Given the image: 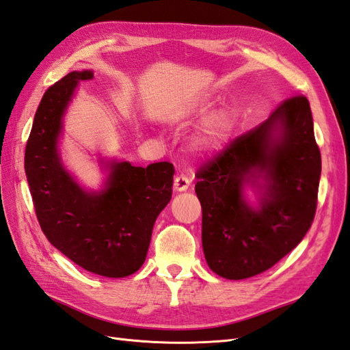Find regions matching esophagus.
<instances>
[{"instance_id": "esophagus-1", "label": "esophagus", "mask_w": 350, "mask_h": 350, "mask_svg": "<svg viewBox=\"0 0 350 350\" xmlns=\"http://www.w3.org/2000/svg\"><path fill=\"white\" fill-rule=\"evenodd\" d=\"M189 186H191V180H189V178H187L186 176H177V177L174 178V189H176L177 192H183V191H186Z\"/></svg>"}]
</instances>
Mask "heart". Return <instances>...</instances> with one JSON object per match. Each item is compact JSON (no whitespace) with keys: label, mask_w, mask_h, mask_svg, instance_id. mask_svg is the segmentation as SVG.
<instances>
[{"label":"heart","mask_w":350,"mask_h":350,"mask_svg":"<svg viewBox=\"0 0 350 350\" xmlns=\"http://www.w3.org/2000/svg\"><path fill=\"white\" fill-rule=\"evenodd\" d=\"M213 111L214 100L204 98L189 115V120L192 121H204L209 118L204 122L200 136L195 142V149L200 154H216L225 146L235 129V116L229 109H220L214 113Z\"/></svg>","instance_id":"b5f03b06"}]
</instances>
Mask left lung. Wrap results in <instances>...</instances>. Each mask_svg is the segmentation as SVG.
I'll use <instances>...</instances> for the list:
<instances>
[{
	"label": "left lung",
	"instance_id": "1",
	"mask_svg": "<svg viewBox=\"0 0 350 350\" xmlns=\"http://www.w3.org/2000/svg\"><path fill=\"white\" fill-rule=\"evenodd\" d=\"M195 177L211 271L226 280L267 271L299 245L315 217L321 152L308 98L295 96L278 105ZM247 185L257 206L246 201Z\"/></svg>",
	"mask_w": 350,
	"mask_h": 350
}]
</instances>
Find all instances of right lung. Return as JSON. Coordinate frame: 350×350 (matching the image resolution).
Returning a JSON list of instances; mask_svg holds the SVG:
<instances>
[{
  "mask_svg": "<svg viewBox=\"0 0 350 350\" xmlns=\"http://www.w3.org/2000/svg\"><path fill=\"white\" fill-rule=\"evenodd\" d=\"M93 70H74L44 93L25 150L35 213L44 235L88 272L124 278L145 262L158 214L172 200L174 167L170 163L134 167L102 161L107 177L102 191H85L59 154L64 115L77 85Z\"/></svg>",
  "mask_w": 350,
  "mask_h": 350,
  "instance_id": "1",
  "label": "right lung"
}]
</instances>
